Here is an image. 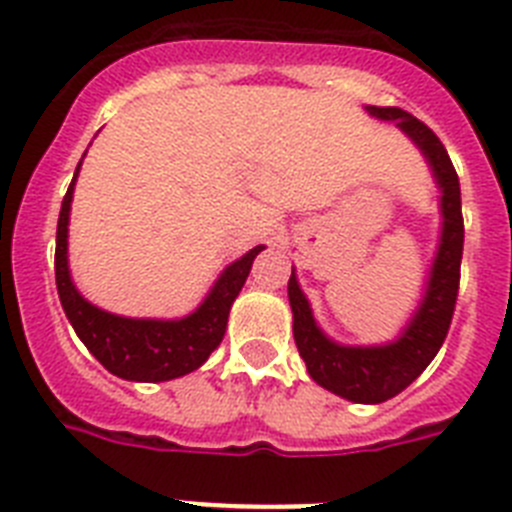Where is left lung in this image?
Returning <instances> with one entry per match:
<instances>
[{
	"label": "left lung",
	"instance_id": "obj_1",
	"mask_svg": "<svg viewBox=\"0 0 512 512\" xmlns=\"http://www.w3.org/2000/svg\"><path fill=\"white\" fill-rule=\"evenodd\" d=\"M366 112L377 120L395 122L423 153L425 164L431 169L441 212V233L433 253L431 269L423 282V292L408 323L402 325L392 341L372 343V346H351L330 338L315 320L310 300L302 292L300 279L292 266L289 277V307H292V330L300 356L305 359L307 374L333 395L343 400L377 405L400 395L408 384L423 374V369L438 354L443 338L449 333L451 315H454L456 292H459L461 251H464V220H461V189L451 158L428 125L415 120L397 107H372Z\"/></svg>",
	"mask_w": 512,
	"mask_h": 512
}]
</instances>
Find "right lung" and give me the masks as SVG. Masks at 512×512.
<instances>
[{
    "instance_id": "obj_1",
    "label": "right lung",
    "mask_w": 512,
    "mask_h": 512,
    "mask_svg": "<svg viewBox=\"0 0 512 512\" xmlns=\"http://www.w3.org/2000/svg\"><path fill=\"white\" fill-rule=\"evenodd\" d=\"M81 161L63 197L56 230V287L71 328L107 372L128 382H169L200 369L223 341L230 307L264 246L225 266L205 300L182 318H125L102 310L76 289L69 269V220Z\"/></svg>"
}]
</instances>
